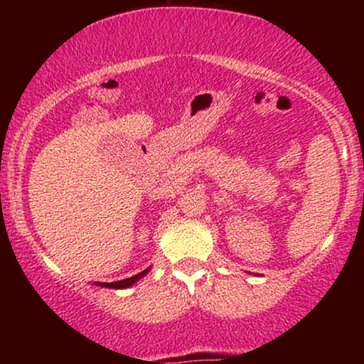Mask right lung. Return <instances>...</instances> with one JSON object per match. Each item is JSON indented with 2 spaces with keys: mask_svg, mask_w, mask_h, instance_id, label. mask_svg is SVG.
<instances>
[{
  "mask_svg": "<svg viewBox=\"0 0 364 364\" xmlns=\"http://www.w3.org/2000/svg\"><path fill=\"white\" fill-rule=\"evenodd\" d=\"M149 270H150V267H149V269L141 270L140 274L133 275V277L123 279V281H116V282H95V284H97V286H101V287H109V289H127V287L133 286V284H135V282H139L141 277H145V275L149 274Z\"/></svg>",
  "mask_w": 364,
  "mask_h": 364,
  "instance_id": "right-lung-1",
  "label": "right lung"
}]
</instances>
